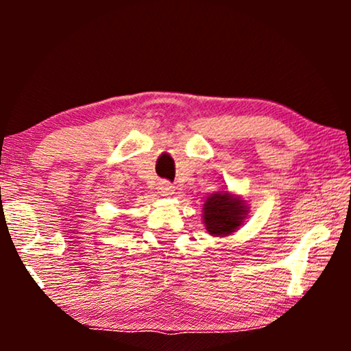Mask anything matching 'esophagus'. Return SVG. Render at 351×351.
Returning a JSON list of instances; mask_svg holds the SVG:
<instances>
[{
	"label": "esophagus",
	"mask_w": 351,
	"mask_h": 351,
	"mask_svg": "<svg viewBox=\"0 0 351 351\" xmlns=\"http://www.w3.org/2000/svg\"><path fill=\"white\" fill-rule=\"evenodd\" d=\"M156 189H158V193L162 196H169L174 193V185H172L169 180H160L158 182Z\"/></svg>",
	"instance_id": "esophagus-1"
}]
</instances>
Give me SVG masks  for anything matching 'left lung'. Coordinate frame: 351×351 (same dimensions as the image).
<instances>
[{
  "label": "left lung",
  "instance_id": "obj_1",
  "mask_svg": "<svg viewBox=\"0 0 351 351\" xmlns=\"http://www.w3.org/2000/svg\"><path fill=\"white\" fill-rule=\"evenodd\" d=\"M203 210V220L209 234L228 237L241 227L247 206L239 196L230 195L228 191H217L206 199Z\"/></svg>",
  "mask_w": 351,
  "mask_h": 351
}]
</instances>
